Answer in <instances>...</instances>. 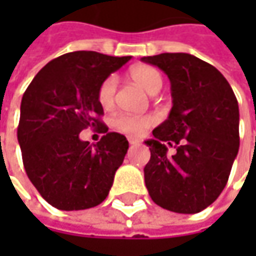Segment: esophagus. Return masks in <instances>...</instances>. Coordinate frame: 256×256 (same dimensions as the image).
<instances>
[{
  "label": "esophagus",
  "mask_w": 256,
  "mask_h": 256,
  "mask_svg": "<svg viewBox=\"0 0 256 256\" xmlns=\"http://www.w3.org/2000/svg\"><path fill=\"white\" fill-rule=\"evenodd\" d=\"M128 141H130V144H131V145H140V144H141V141H140V140H135V138H130Z\"/></svg>",
  "instance_id": "esophagus-1"
}]
</instances>
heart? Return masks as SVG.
Returning <instances> with one entry per match:
<instances>
[{
    "label": "heart",
    "instance_id": "b5f03b06",
    "mask_svg": "<svg viewBox=\"0 0 256 256\" xmlns=\"http://www.w3.org/2000/svg\"><path fill=\"white\" fill-rule=\"evenodd\" d=\"M130 78L135 84L144 88L148 94H158L164 85L161 72L150 65H135L130 70ZM115 92H116V78L110 75L104 80L98 86L96 98L104 110L112 108L115 102ZM155 122L151 115H131V114H118L112 118V126L120 132L130 135V136H140L142 135L152 124Z\"/></svg>",
    "mask_w": 256,
    "mask_h": 256
}]
</instances>
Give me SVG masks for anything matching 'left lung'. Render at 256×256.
Segmentation results:
<instances>
[{"label":"left lung","mask_w":256,"mask_h":256,"mask_svg":"<svg viewBox=\"0 0 256 256\" xmlns=\"http://www.w3.org/2000/svg\"><path fill=\"white\" fill-rule=\"evenodd\" d=\"M171 81L172 108L145 141L151 160L144 168L150 196L164 210L196 214L225 188L240 150V108L225 76L185 52L144 56ZM175 144L168 156L164 145Z\"/></svg>","instance_id":"obj_1"}]
</instances>
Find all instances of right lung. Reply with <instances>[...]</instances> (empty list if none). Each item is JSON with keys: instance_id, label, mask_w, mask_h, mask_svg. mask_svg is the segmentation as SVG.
Instances as JSON below:
<instances>
[{"instance_id": "1", "label": "right lung", "mask_w": 256, "mask_h": 256, "mask_svg": "<svg viewBox=\"0 0 256 256\" xmlns=\"http://www.w3.org/2000/svg\"><path fill=\"white\" fill-rule=\"evenodd\" d=\"M130 60L95 51L68 52L45 65L22 95L16 135L25 172L56 210H88L108 196L128 141L101 122L96 92ZM88 126L106 134L100 143L79 140Z\"/></svg>"}]
</instances>
